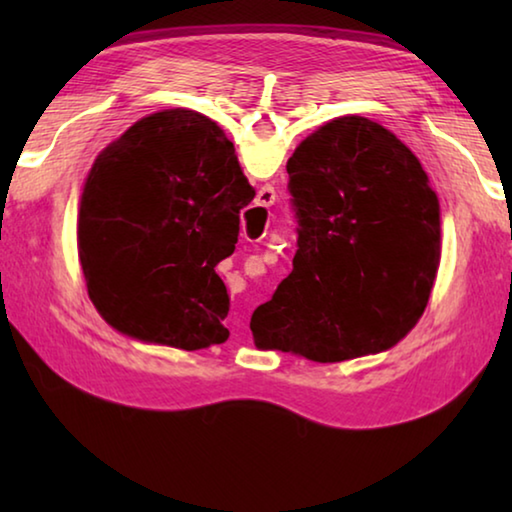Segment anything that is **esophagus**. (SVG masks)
I'll return each mask as SVG.
<instances>
[{
  "label": "esophagus",
  "instance_id": "obj_1",
  "mask_svg": "<svg viewBox=\"0 0 512 512\" xmlns=\"http://www.w3.org/2000/svg\"><path fill=\"white\" fill-rule=\"evenodd\" d=\"M273 203H275V189H273L271 185H266V187L259 189V194H257V205H262V207H271ZM228 325H230L232 332H239V329L244 327V320H241V316H239V314H235V316H230V318H228Z\"/></svg>",
  "mask_w": 512,
  "mask_h": 512
}]
</instances>
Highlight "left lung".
I'll return each instance as SVG.
<instances>
[{
  "mask_svg": "<svg viewBox=\"0 0 512 512\" xmlns=\"http://www.w3.org/2000/svg\"><path fill=\"white\" fill-rule=\"evenodd\" d=\"M298 219L293 271L259 305V350L336 363L400 343L440 264V205L420 160L366 117H339L287 162Z\"/></svg>",
  "mask_w": 512,
  "mask_h": 512,
  "instance_id": "8db88e82",
  "label": "left lung"
}]
</instances>
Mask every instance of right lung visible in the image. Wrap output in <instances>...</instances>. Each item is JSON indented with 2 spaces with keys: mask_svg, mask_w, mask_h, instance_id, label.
Here are the masks:
<instances>
[{
  "mask_svg": "<svg viewBox=\"0 0 512 512\" xmlns=\"http://www.w3.org/2000/svg\"><path fill=\"white\" fill-rule=\"evenodd\" d=\"M253 198L212 119L173 108L135 121L94 160L79 203V259L103 320L180 350L228 341L214 266L235 253Z\"/></svg>",
  "mask_w": 512,
  "mask_h": 512,
  "instance_id": "right-lung-1",
  "label": "right lung"
}]
</instances>
